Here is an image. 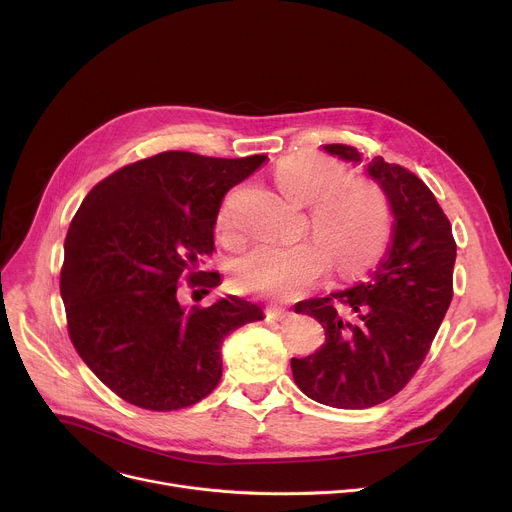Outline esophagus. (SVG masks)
<instances>
[{
  "label": "esophagus",
  "mask_w": 512,
  "mask_h": 512,
  "mask_svg": "<svg viewBox=\"0 0 512 512\" xmlns=\"http://www.w3.org/2000/svg\"><path fill=\"white\" fill-rule=\"evenodd\" d=\"M267 312H269V316L275 318V320H283V318H287V316L291 314L287 308H277V306H275V308H269Z\"/></svg>",
  "instance_id": "esophagus-1"
}]
</instances>
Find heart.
I'll use <instances>...</instances> for the list:
<instances>
[{
  "label": "heart",
  "instance_id": "heart-1",
  "mask_svg": "<svg viewBox=\"0 0 512 512\" xmlns=\"http://www.w3.org/2000/svg\"><path fill=\"white\" fill-rule=\"evenodd\" d=\"M275 186L298 204H312L310 229L323 243H257L235 267V281L249 294L296 300L322 277L329 251L334 265L354 271L371 265L391 237V208L371 180H344L332 160L302 152L283 158L273 170ZM227 227V214H221Z\"/></svg>",
  "mask_w": 512,
  "mask_h": 512
}]
</instances>
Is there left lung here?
I'll return each instance as SVG.
<instances>
[{
  "mask_svg": "<svg viewBox=\"0 0 512 512\" xmlns=\"http://www.w3.org/2000/svg\"><path fill=\"white\" fill-rule=\"evenodd\" d=\"M322 150L362 164L381 186L393 239L364 281L296 304L298 314L322 324L326 342L306 358H291V373L322 405L364 409L397 395L423 362L452 302L456 243L448 216L415 174L381 156L364 158L350 145Z\"/></svg>",
  "mask_w": 512,
  "mask_h": 512,
  "instance_id": "1",
  "label": "left lung"
}]
</instances>
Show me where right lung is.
Segmentation results:
<instances>
[{"label": "right lung", "instance_id": "1", "mask_svg": "<svg viewBox=\"0 0 512 512\" xmlns=\"http://www.w3.org/2000/svg\"><path fill=\"white\" fill-rule=\"evenodd\" d=\"M265 160L164 152L99 182L72 218L60 271L68 334L123 401L152 411L198 403L223 377L225 338L263 320L239 296L188 310L178 283L188 277L204 294L221 285L200 259L214 249L223 196Z\"/></svg>", "mask_w": 512, "mask_h": 512}]
</instances>
